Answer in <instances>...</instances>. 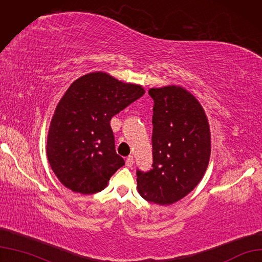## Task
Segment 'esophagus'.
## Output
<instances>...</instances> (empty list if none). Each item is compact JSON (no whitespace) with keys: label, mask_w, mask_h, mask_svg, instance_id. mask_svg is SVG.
Segmentation results:
<instances>
[{"label":"esophagus","mask_w":262,"mask_h":262,"mask_svg":"<svg viewBox=\"0 0 262 262\" xmlns=\"http://www.w3.org/2000/svg\"><path fill=\"white\" fill-rule=\"evenodd\" d=\"M133 162H134L133 156H129V157H127V159H125V165H127V167H129V168L133 166Z\"/></svg>","instance_id":"34e87169"}]
</instances>
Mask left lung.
<instances>
[{
  "mask_svg": "<svg viewBox=\"0 0 262 262\" xmlns=\"http://www.w3.org/2000/svg\"><path fill=\"white\" fill-rule=\"evenodd\" d=\"M152 169L138 171V191L161 206L182 200L201 182L209 164L208 118L197 98L180 85L151 88Z\"/></svg>",
  "mask_w": 262,
  "mask_h": 262,
  "instance_id": "obj_1",
  "label": "left lung"
}]
</instances>
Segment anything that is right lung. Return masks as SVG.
Masks as SVG:
<instances>
[{
	"label": "right lung",
	"mask_w": 262,
	"mask_h": 262,
	"mask_svg": "<svg viewBox=\"0 0 262 262\" xmlns=\"http://www.w3.org/2000/svg\"><path fill=\"white\" fill-rule=\"evenodd\" d=\"M145 94L104 71L75 80L58 102L50 123L47 154L60 183L83 195L101 192L124 165L115 150L111 120Z\"/></svg>",
	"instance_id": "obj_1"
}]
</instances>
